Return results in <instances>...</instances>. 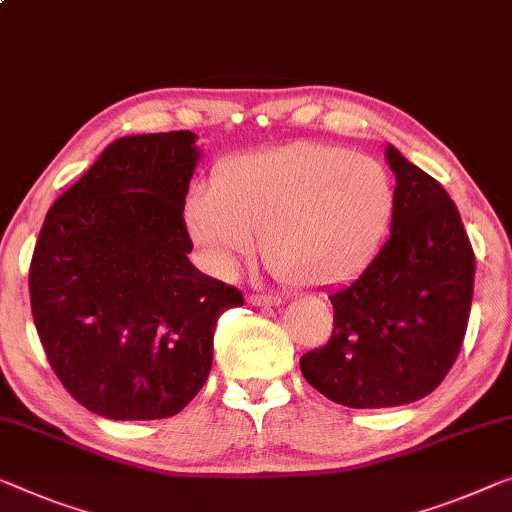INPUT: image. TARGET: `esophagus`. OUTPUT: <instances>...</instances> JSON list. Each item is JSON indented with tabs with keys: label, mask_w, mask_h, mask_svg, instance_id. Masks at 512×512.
Instances as JSON below:
<instances>
[{
	"label": "esophagus",
	"mask_w": 512,
	"mask_h": 512,
	"mask_svg": "<svg viewBox=\"0 0 512 512\" xmlns=\"http://www.w3.org/2000/svg\"><path fill=\"white\" fill-rule=\"evenodd\" d=\"M249 304H254V306H279L281 304V300L279 297H272V295H256V293H251L249 297Z\"/></svg>",
	"instance_id": "obj_1"
}]
</instances>
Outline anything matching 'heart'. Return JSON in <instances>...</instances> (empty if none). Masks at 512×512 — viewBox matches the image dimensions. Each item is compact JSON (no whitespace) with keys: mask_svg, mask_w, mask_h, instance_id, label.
<instances>
[{"mask_svg":"<svg viewBox=\"0 0 512 512\" xmlns=\"http://www.w3.org/2000/svg\"><path fill=\"white\" fill-rule=\"evenodd\" d=\"M393 212V180L375 157L293 144L226 162L215 190H196L185 224L203 261L231 277L261 235L277 277L332 286L364 267Z\"/></svg>","mask_w":512,"mask_h":512,"instance_id":"b5f03b06","label":"heart"}]
</instances>
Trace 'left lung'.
Returning <instances> with one entry per match:
<instances>
[{
  "instance_id": "obj_1",
  "label": "left lung",
  "mask_w": 512,
  "mask_h": 512,
  "mask_svg": "<svg viewBox=\"0 0 512 512\" xmlns=\"http://www.w3.org/2000/svg\"><path fill=\"white\" fill-rule=\"evenodd\" d=\"M396 176L391 233L366 270L329 288L334 332L300 359L313 389L355 410L414 403L458 357L474 297V249L435 178L384 151Z\"/></svg>"
}]
</instances>
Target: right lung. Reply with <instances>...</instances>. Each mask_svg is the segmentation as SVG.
Instances as JSON below:
<instances>
[{
  "label": "right lung",
  "mask_w": 512,
  "mask_h": 512,
  "mask_svg": "<svg viewBox=\"0 0 512 512\" xmlns=\"http://www.w3.org/2000/svg\"><path fill=\"white\" fill-rule=\"evenodd\" d=\"M199 160L190 130L121 137L45 215L29 267L36 332L66 391L105 419L183 410L210 375L217 318L245 302L187 256Z\"/></svg>",
  "instance_id": "right-lung-1"
}]
</instances>
